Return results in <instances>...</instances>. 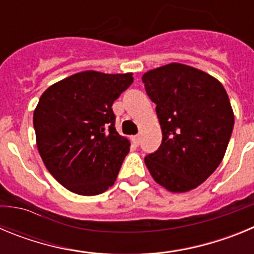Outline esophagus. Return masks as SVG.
Here are the masks:
<instances>
[{
	"instance_id": "esophagus-1",
	"label": "esophagus",
	"mask_w": 254,
	"mask_h": 254,
	"mask_svg": "<svg viewBox=\"0 0 254 254\" xmlns=\"http://www.w3.org/2000/svg\"><path fill=\"white\" fill-rule=\"evenodd\" d=\"M131 140H132V142L136 145V146H138V145H140V140H141L140 134H134V136H132Z\"/></svg>"
}]
</instances>
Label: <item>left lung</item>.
<instances>
[{"instance_id":"1","label":"left lung","mask_w":254,"mask_h":254,"mask_svg":"<svg viewBox=\"0 0 254 254\" xmlns=\"http://www.w3.org/2000/svg\"><path fill=\"white\" fill-rule=\"evenodd\" d=\"M156 104L161 145L145 156L155 182L170 192H187L205 182L224 158L234 127L230 100L216 78L182 64L142 76Z\"/></svg>"}]
</instances>
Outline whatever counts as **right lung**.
<instances>
[{"instance_id": "obj_1", "label": "right lung", "mask_w": 254, "mask_h": 254, "mask_svg": "<svg viewBox=\"0 0 254 254\" xmlns=\"http://www.w3.org/2000/svg\"><path fill=\"white\" fill-rule=\"evenodd\" d=\"M133 82L132 73L84 71L52 85L34 111L44 165L73 193L95 196L112 187L129 141L116 131L112 105Z\"/></svg>"}]
</instances>
